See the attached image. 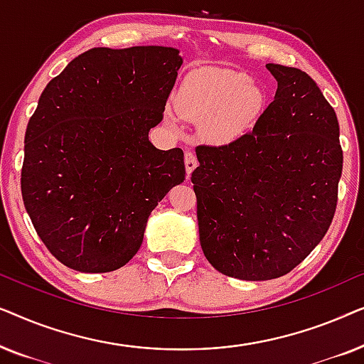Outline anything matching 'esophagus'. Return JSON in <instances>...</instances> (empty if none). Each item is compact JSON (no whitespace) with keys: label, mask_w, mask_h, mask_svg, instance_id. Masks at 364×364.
Instances as JSON below:
<instances>
[{"label":"esophagus","mask_w":364,"mask_h":364,"mask_svg":"<svg viewBox=\"0 0 364 364\" xmlns=\"http://www.w3.org/2000/svg\"><path fill=\"white\" fill-rule=\"evenodd\" d=\"M183 162H186V172H187V177H191V173L193 172V168L198 166V161L196 157V154L193 152H186V156H183Z\"/></svg>","instance_id":"34e87169"}]
</instances>
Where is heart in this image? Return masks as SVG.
I'll list each match as a JSON object with an SVG mask.
<instances>
[{
  "mask_svg": "<svg viewBox=\"0 0 364 364\" xmlns=\"http://www.w3.org/2000/svg\"><path fill=\"white\" fill-rule=\"evenodd\" d=\"M177 112L198 122V132L212 144H230L253 129L265 109V94L245 73L200 69L186 77L176 96ZM176 126V117L167 112Z\"/></svg>",
  "mask_w": 364,
  "mask_h": 364,
  "instance_id": "b5f03b06",
  "label": "heart"
}]
</instances>
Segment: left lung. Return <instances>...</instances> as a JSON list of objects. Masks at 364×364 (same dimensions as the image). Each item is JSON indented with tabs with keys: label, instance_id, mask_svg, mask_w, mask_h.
Masks as SVG:
<instances>
[{
	"label": "left lung",
	"instance_id": "obj_1",
	"mask_svg": "<svg viewBox=\"0 0 364 364\" xmlns=\"http://www.w3.org/2000/svg\"><path fill=\"white\" fill-rule=\"evenodd\" d=\"M275 99L225 146H198L192 172L203 255L223 275H287L331 225L343 171L335 109L301 69L267 64Z\"/></svg>",
	"mask_w": 364,
	"mask_h": 364
}]
</instances>
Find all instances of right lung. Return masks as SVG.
Returning a JSON list of instances; mask_svg holds the SVG:
<instances>
[{
  "instance_id": "obj_1",
  "label": "right lung",
  "mask_w": 364,
  "mask_h": 364,
  "mask_svg": "<svg viewBox=\"0 0 364 364\" xmlns=\"http://www.w3.org/2000/svg\"><path fill=\"white\" fill-rule=\"evenodd\" d=\"M181 66L176 48H92L44 87L24 136L21 193L63 265L82 273L126 265L151 212L186 181L182 149L149 141Z\"/></svg>"
}]
</instances>
